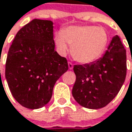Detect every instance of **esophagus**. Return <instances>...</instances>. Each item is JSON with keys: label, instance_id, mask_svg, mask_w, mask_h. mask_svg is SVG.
I'll list each match as a JSON object with an SVG mask.
<instances>
[{"label": "esophagus", "instance_id": "obj_1", "mask_svg": "<svg viewBox=\"0 0 132 132\" xmlns=\"http://www.w3.org/2000/svg\"><path fill=\"white\" fill-rule=\"evenodd\" d=\"M68 67H69V69H70V70H72V69L73 68V64L72 62H68Z\"/></svg>", "mask_w": 132, "mask_h": 132}]
</instances>
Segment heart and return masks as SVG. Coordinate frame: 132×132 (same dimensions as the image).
Returning a JSON list of instances; mask_svg holds the SVG:
<instances>
[{
	"label": "heart",
	"instance_id": "b5f03b06",
	"mask_svg": "<svg viewBox=\"0 0 132 132\" xmlns=\"http://www.w3.org/2000/svg\"><path fill=\"white\" fill-rule=\"evenodd\" d=\"M108 35L102 27L95 25L70 26L55 35L54 41L59 54L64 55L71 46L73 56L81 63H90L104 52Z\"/></svg>",
	"mask_w": 132,
	"mask_h": 132
}]
</instances>
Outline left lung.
Returning <instances> with one entry per match:
<instances>
[{"label":"left lung","instance_id":"left-lung-1","mask_svg":"<svg viewBox=\"0 0 132 132\" xmlns=\"http://www.w3.org/2000/svg\"><path fill=\"white\" fill-rule=\"evenodd\" d=\"M126 62V50L116 35L103 57L90 63L74 65L77 79L72 94L76 101L89 109H99L108 105L125 82Z\"/></svg>","mask_w":132,"mask_h":132}]
</instances>
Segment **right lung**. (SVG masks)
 <instances>
[{
    "mask_svg": "<svg viewBox=\"0 0 132 132\" xmlns=\"http://www.w3.org/2000/svg\"><path fill=\"white\" fill-rule=\"evenodd\" d=\"M67 70V59L55 51L52 21L34 19L18 31L7 53L5 77L21 106L38 109L47 104L55 82Z\"/></svg>",
    "mask_w": 132,
    "mask_h": 132,
    "instance_id": "add662e5",
    "label": "right lung"
}]
</instances>
